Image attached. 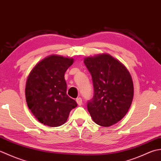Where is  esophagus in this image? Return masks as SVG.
<instances>
[{
  "label": "esophagus",
  "mask_w": 161,
  "mask_h": 161,
  "mask_svg": "<svg viewBox=\"0 0 161 161\" xmlns=\"http://www.w3.org/2000/svg\"><path fill=\"white\" fill-rule=\"evenodd\" d=\"M76 101V102H77L78 106H81L82 103H83V100H82L80 97H78Z\"/></svg>",
  "instance_id": "34e87169"
}]
</instances>
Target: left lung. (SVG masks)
I'll list each match as a JSON object with an SVG mask.
<instances>
[{"instance_id":"left-lung-1","label":"left lung","mask_w":161,"mask_h":161,"mask_svg":"<svg viewBox=\"0 0 161 161\" xmlns=\"http://www.w3.org/2000/svg\"><path fill=\"white\" fill-rule=\"evenodd\" d=\"M92 78L94 96L87 110L94 122L110 126L126 115L133 99V83L129 71L110 55L84 59Z\"/></svg>"}]
</instances>
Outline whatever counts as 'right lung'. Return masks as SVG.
<instances>
[{
	"instance_id": "obj_1",
	"label": "right lung",
	"mask_w": 161,
	"mask_h": 161,
	"mask_svg": "<svg viewBox=\"0 0 161 161\" xmlns=\"http://www.w3.org/2000/svg\"><path fill=\"white\" fill-rule=\"evenodd\" d=\"M73 62V58L52 55L39 62L29 74L26 102L36 119L44 125H62L77 106L76 101L67 94L64 79L65 72Z\"/></svg>"
}]
</instances>
